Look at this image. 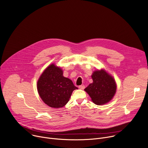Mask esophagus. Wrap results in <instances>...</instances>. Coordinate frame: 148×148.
I'll list each match as a JSON object with an SVG mask.
<instances>
[{"instance_id": "1", "label": "esophagus", "mask_w": 148, "mask_h": 148, "mask_svg": "<svg viewBox=\"0 0 148 148\" xmlns=\"http://www.w3.org/2000/svg\"><path fill=\"white\" fill-rule=\"evenodd\" d=\"M78 88H79V89H81V90H84V88H85V86H84V85H82V86H79L78 87Z\"/></svg>"}]
</instances>
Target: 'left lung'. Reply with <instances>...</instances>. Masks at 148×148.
Segmentation results:
<instances>
[{
    "instance_id": "obj_1",
    "label": "left lung",
    "mask_w": 148,
    "mask_h": 148,
    "mask_svg": "<svg viewBox=\"0 0 148 148\" xmlns=\"http://www.w3.org/2000/svg\"><path fill=\"white\" fill-rule=\"evenodd\" d=\"M91 78L92 83L84 91L96 105H101L109 102L116 91V84L114 78L103 69L94 71Z\"/></svg>"
}]
</instances>
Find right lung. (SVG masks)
<instances>
[{
    "instance_id": "1",
    "label": "right lung",
    "mask_w": 148,
    "mask_h": 148,
    "mask_svg": "<svg viewBox=\"0 0 148 148\" xmlns=\"http://www.w3.org/2000/svg\"><path fill=\"white\" fill-rule=\"evenodd\" d=\"M37 88L42 101L54 108L64 107L69 102L73 91L78 89L70 79L63 76L62 70L54 63L41 74Z\"/></svg>"
}]
</instances>
